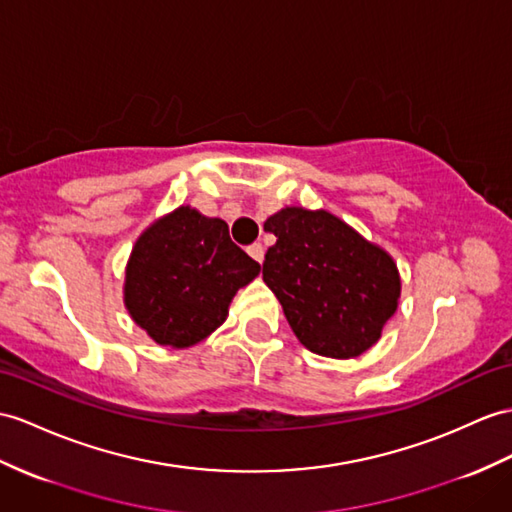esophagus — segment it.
<instances>
[{"label":"esophagus","mask_w":512,"mask_h":512,"mask_svg":"<svg viewBox=\"0 0 512 512\" xmlns=\"http://www.w3.org/2000/svg\"><path fill=\"white\" fill-rule=\"evenodd\" d=\"M247 254L252 256V258L256 260V263L263 265V260H265V247H263V245H260V243L249 245V247H247Z\"/></svg>","instance_id":"esophagus-1"}]
</instances>
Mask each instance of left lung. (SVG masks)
Masks as SVG:
<instances>
[{
  "instance_id": "left-lung-1",
  "label": "left lung",
  "mask_w": 512,
  "mask_h": 512,
  "mask_svg": "<svg viewBox=\"0 0 512 512\" xmlns=\"http://www.w3.org/2000/svg\"><path fill=\"white\" fill-rule=\"evenodd\" d=\"M276 245L263 280L306 350L356 358L376 345L402 295L393 256L328 210L286 206L265 221Z\"/></svg>"
}]
</instances>
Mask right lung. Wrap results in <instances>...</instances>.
<instances>
[{"mask_svg": "<svg viewBox=\"0 0 512 512\" xmlns=\"http://www.w3.org/2000/svg\"><path fill=\"white\" fill-rule=\"evenodd\" d=\"M258 273L256 260L232 243L226 221L178 206L136 239L123 304L154 343L186 350L226 321L232 297Z\"/></svg>", "mask_w": 512, "mask_h": 512, "instance_id": "add662e5", "label": "right lung"}]
</instances>
